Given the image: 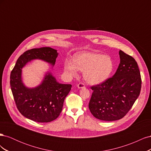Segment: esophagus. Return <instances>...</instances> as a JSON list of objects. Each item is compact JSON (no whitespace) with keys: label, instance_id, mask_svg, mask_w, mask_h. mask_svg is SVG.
Masks as SVG:
<instances>
[{"label":"esophagus","instance_id":"esophagus-1","mask_svg":"<svg viewBox=\"0 0 151 151\" xmlns=\"http://www.w3.org/2000/svg\"><path fill=\"white\" fill-rule=\"evenodd\" d=\"M77 88H78L79 89L84 88H85V85L83 83H79V84H77Z\"/></svg>","mask_w":151,"mask_h":151}]
</instances>
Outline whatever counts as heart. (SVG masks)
Masks as SVG:
<instances>
[{
  "mask_svg": "<svg viewBox=\"0 0 151 151\" xmlns=\"http://www.w3.org/2000/svg\"><path fill=\"white\" fill-rule=\"evenodd\" d=\"M114 63L111 57L95 52H84L76 55L74 61L67 59L64 62V70L70 77H76L78 70L83 72L87 83L98 85L110 77Z\"/></svg>",
  "mask_w": 151,
  "mask_h": 151,
  "instance_id": "heart-1",
  "label": "heart"
}]
</instances>
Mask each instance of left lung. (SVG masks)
Segmentation results:
<instances>
[{
	"mask_svg": "<svg viewBox=\"0 0 151 151\" xmlns=\"http://www.w3.org/2000/svg\"><path fill=\"white\" fill-rule=\"evenodd\" d=\"M115 74L103 83L93 86L89 103L91 113L100 120L115 121L124 116L138 98L141 77L135 59L122 50Z\"/></svg>",
	"mask_w": 151,
	"mask_h": 151,
	"instance_id": "1",
	"label": "left lung"
}]
</instances>
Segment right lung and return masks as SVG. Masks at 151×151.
<instances>
[{
    "label": "right lung",
    "instance_id": "1",
    "mask_svg": "<svg viewBox=\"0 0 151 151\" xmlns=\"http://www.w3.org/2000/svg\"><path fill=\"white\" fill-rule=\"evenodd\" d=\"M58 55L57 50L50 47L29 50L17 59L11 72V88L18 110L34 122L47 123L57 118L72 86L59 83L52 73L48 71L38 86L28 88L22 81V68L33 60L46 62L53 67Z\"/></svg>",
    "mask_w": 151,
    "mask_h": 151
}]
</instances>
